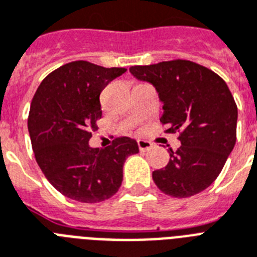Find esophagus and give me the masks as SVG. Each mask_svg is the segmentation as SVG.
<instances>
[{"instance_id": "esophagus-1", "label": "esophagus", "mask_w": 257, "mask_h": 257, "mask_svg": "<svg viewBox=\"0 0 257 257\" xmlns=\"http://www.w3.org/2000/svg\"><path fill=\"white\" fill-rule=\"evenodd\" d=\"M138 147L141 151H147L153 147V143L149 141H145V139H138Z\"/></svg>"}]
</instances>
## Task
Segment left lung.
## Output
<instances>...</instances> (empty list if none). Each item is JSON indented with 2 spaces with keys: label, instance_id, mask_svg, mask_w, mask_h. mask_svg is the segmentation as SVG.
Returning a JSON list of instances; mask_svg holds the SVG:
<instances>
[{
  "label": "left lung",
  "instance_id": "left-lung-1",
  "mask_svg": "<svg viewBox=\"0 0 257 257\" xmlns=\"http://www.w3.org/2000/svg\"><path fill=\"white\" fill-rule=\"evenodd\" d=\"M131 74L153 83L163 103L166 133H179L167 166L153 172L157 187L174 198L206 190L224 167L236 142L237 106L216 73L187 59L131 66Z\"/></svg>",
  "mask_w": 257,
  "mask_h": 257
}]
</instances>
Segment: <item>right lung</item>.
I'll use <instances>...</instances> for the list:
<instances>
[{
	"label": "right lung",
	"mask_w": 257,
	"mask_h": 257,
	"mask_svg": "<svg viewBox=\"0 0 257 257\" xmlns=\"http://www.w3.org/2000/svg\"><path fill=\"white\" fill-rule=\"evenodd\" d=\"M124 67L74 61L51 71L33 96L28 128L36 161L55 190L81 203H99L118 192L127 157L137 141L120 137L104 150L91 149L102 118L99 95Z\"/></svg>",
	"instance_id": "1"
}]
</instances>
